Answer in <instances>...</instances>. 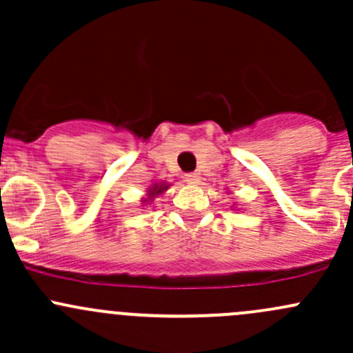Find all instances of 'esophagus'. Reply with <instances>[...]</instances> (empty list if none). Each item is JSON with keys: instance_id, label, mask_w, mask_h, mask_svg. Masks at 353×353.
<instances>
[{"instance_id": "1", "label": "esophagus", "mask_w": 353, "mask_h": 353, "mask_svg": "<svg viewBox=\"0 0 353 353\" xmlns=\"http://www.w3.org/2000/svg\"><path fill=\"white\" fill-rule=\"evenodd\" d=\"M184 179H186L190 184H198L199 181H201V177H199L198 172H190V174H186V177H184Z\"/></svg>"}]
</instances>
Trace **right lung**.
<instances>
[{
  "label": "right lung",
  "instance_id": "right-lung-1",
  "mask_svg": "<svg viewBox=\"0 0 353 353\" xmlns=\"http://www.w3.org/2000/svg\"><path fill=\"white\" fill-rule=\"evenodd\" d=\"M165 190H167V186H163V184H162V186H159V184H155V186L152 188V191H150V198H154L155 194L163 193V191H165Z\"/></svg>",
  "mask_w": 353,
  "mask_h": 353
}]
</instances>
